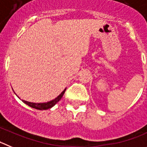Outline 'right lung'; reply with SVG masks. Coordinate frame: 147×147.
<instances>
[{
    "label": "right lung",
    "mask_w": 147,
    "mask_h": 147,
    "mask_svg": "<svg viewBox=\"0 0 147 147\" xmlns=\"http://www.w3.org/2000/svg\"><path fill=\"white\" fill-rule=\"evenodd\" d=\"M65 88L64 90H63L62 92L57 97V98H55L54 99L51 100L50 101H48V102H45V103H32V102H29V101H24V100H22L24 104H26L27 105H28L29 107H30L34 108V109H39V110H46V109H51V107H53L56 104H57L58 101H59L61 100V98H62L63 95H64V92H65L66 90Z\"/></svg>",
    "instance_id": "add662e5"
}]
</instances>
